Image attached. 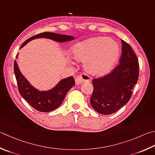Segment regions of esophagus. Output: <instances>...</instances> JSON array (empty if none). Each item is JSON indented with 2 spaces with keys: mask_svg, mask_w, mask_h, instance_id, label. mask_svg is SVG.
<instances>
[{
  "mask_svg": "<svg viewBox=\"0 0 155 155\" xmlns=\"http://www.w3.org/2000/svg\"><path fill=\"white\" fill-rule=\"evenodd\" d=\"M91 79V77L88 75L86 73H83L80 75H78L75 78V82L77 85H80V84L83 83L84 82H88Z\"/></svg>",
  "mask_w": 155,
  "mask_h": 155,
  "instance_id": "1",
  "label": "esophagus"
}]
</instances>
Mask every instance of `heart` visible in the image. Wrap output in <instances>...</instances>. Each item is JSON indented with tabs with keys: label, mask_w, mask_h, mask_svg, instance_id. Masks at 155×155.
Segmentation results:
<instances>
[{
	"label": "heart",
	"mask_w": 155,
	"mask_h": 155,
	"mask_svg": "<svg viewBox=\"0 0 155 155\" xmlns=\"http://www.w3.org/2000/svg\"><path fill=\"white\" fill-rule=\"evenodd\" d=\"M72 54L77 60L85 61V68L89 74L102 76L110 71L116 64L119 47L113 39L95 37L76 45Z\"/></svg>",
	"instance_id": "obj_1"
}]
</instances>
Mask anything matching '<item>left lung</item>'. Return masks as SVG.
I'll use <instances>...</instances> for the list:
<instances>
[{"label": "left lung", "mask_w": 155, "mask_h": 155, "mask_svg": "<svg viewBox=\"0 0 155 155\" xmlns=\"http://www.w3.org/2000/svg\"><path fill=\"white\" fill-rule=\"evenodd\" d=\"M122 53L119 64L104 77L92 81L94 91L90 103L102 114L114 113L130 100L132 89L139 77V64L131 46L121 40Z\"/></svg>", "instance_id": "1"}]
</instances>
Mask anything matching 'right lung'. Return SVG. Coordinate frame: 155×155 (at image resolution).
Instances as JSON below:
<instances>
[{
	"instance_id": "1",
	"label": "right lung",
	"mask_w": 155,
	"mask_h": 155,
	"mask_svg": "<svg viewBox=\"0 0 155 155\" xmlns=\"http://www.w3.org/2000/svg\"><path fill=\"white\" fill-rule=\"evenodd\" d=\"M38 38H47L61 43L72 41L74 38L72 36L59 35L48 32H43L28 39L21 45L20 49L30 41ZM16 58H18V57H16ZM14 72L18 83L19 94L32 108L40 112H47L58 108L63 102L67 93L75 85L74 78L73 77H70L61 80L54 88L49 91H40L31 85L22 75L16 60L14 61Z\"/></svg>"
}]
</instances>
